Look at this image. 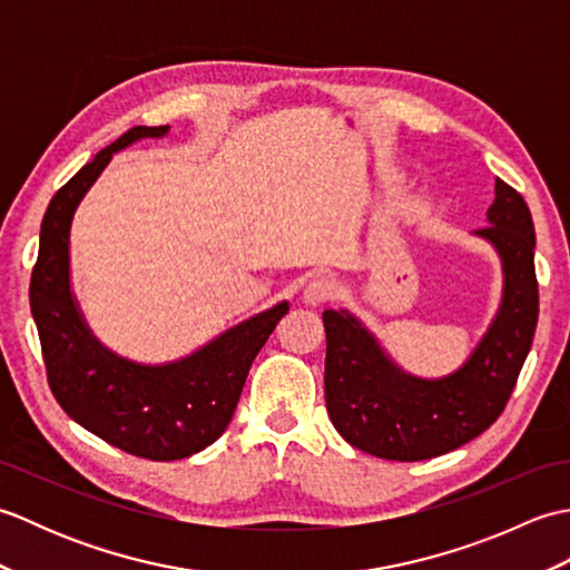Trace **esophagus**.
<instances>
[{
	"mask_svg": "<svg viewBox=\"0 0 570 570\" xmlns=\"http://www.w3.org/2000/svg\"><path fill=\"white\" fill-rule=\"evenodd\" d=\"M333 294H335V284L331 282V278L316 276V278H311L304 288V304L321 306V304H325V301H331Z\"/></svg>",
	"mask_w": 570,
	"mask_h": 570,
	"instance_id": "34e87169",
	"label": "esophagus"
}]
</instances>
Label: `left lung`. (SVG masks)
<instances>
[{
  "label": "left lung",
  "mask_w": 570,
  "mask_h": 570,
  "mask_svg": "<svg viewBox=\"0 0 570 570\" xmlns=\"http://www.w3.org/2000/svg\"><path fill=\"white\" fill-rule=\"evenodd\" d=\"M472 235L498 252L502 301L470 357L445 377L404 372L350 311L323 313L325 406L337 433L360 451L409 463L443 455L490 429L510 402L539 318L529 205L498 178L488 225Z\"/></svg>",
  "instance_id": "left-lung-1"
}]
</instances>
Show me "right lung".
I'll use <instances>...</instances> for the list:
<instances>
[{
  "label": "right lung",
  "mask_w": 570,
  "mask_h": 570,
  "mask_svg": "<svg viewBox=\"0 0 570 570\" xmlns=\"http://www.w3.org/2000/svg\"><path fill=\"white\" fill-rule=\"evenodd\" d=\"M166 135L168 125L125 131L56 193L41 223L39 259L29 288L56 402L82 429L149 460L188 458L220 439L254 357L288 313L286 301H278L164 365L127 360L95 337L70 288L72 215L119 149Z\"/></svg>",
  "instance_id": "add662e5"
}]
</instances>
